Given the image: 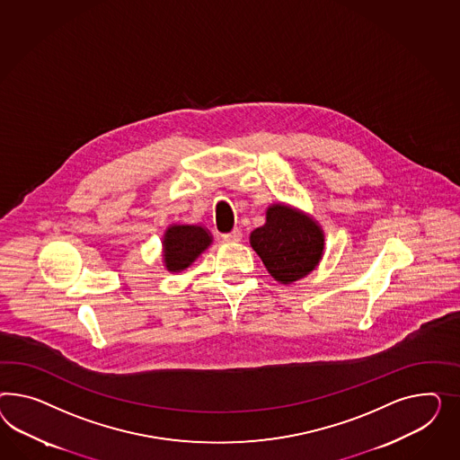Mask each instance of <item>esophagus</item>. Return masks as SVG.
Here are the masks:
<instances>
[{
  "instance_id": "1",
  "label": "esophagus",
  "mask_w": 460,
  "mask_h": 460,
  "mask_svg": "<svg viewBox=\"0 0 460 460\" xmlns=\"http://www.w3.org/2000/svg\"><path fill=\"white\" fill-rule=\"evenodd\" d=\"M223 239L226 243H239L243 239V233L241 231H233V233H227L223 234Z\"/></svg>"
}]
</instances>
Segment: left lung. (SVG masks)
I'll return each instance as SVG.
<instances>
[{
    "instance_id": "obj_1",
    "label": "left lung",
    "mask_w": 460,
    "mask_h": 460,
    "mask_svg": "<svg viewBox=\"0 0 460 460\" xmlns=\"http://www.w3.org/2000/svg\"><path fill=\"white\" fill-rule=\"evenodd\" d=\"M249 243L268 273L281 285L306 278L323 258L322 226L310 214L285 202H274L266 209V223L251 233Z\"/></svg>"
}]
</instances>
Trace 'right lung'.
<instances>
[{
    "label": "right lung",
    "instance_id": "obj_1",
    "mask_svg": "<svg viewBox=\"0 0 460 460\" xmlns=\"http://www.w3.org/2000/svg\"><path fill=\"white\" fill-rule=\"evenodd\" d=\"M211 244L208 227L199 224H171L162 236V262L169 273H181Z\"/></svg>",
    "mask_w": 460,
    "mask_h": 460
}]
</instances>
